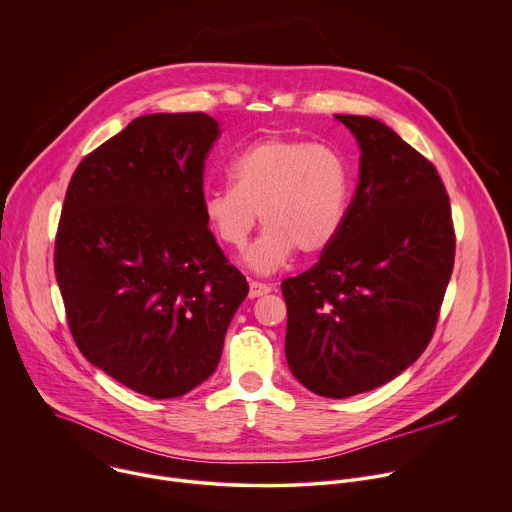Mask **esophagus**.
I'll return each mask as SVG.
<instances>
[{"label":"esophagus","instance_id":"34e87169","mask_svg":"<svg viewBox=\"0 0 512 512\" xmlns=\"http://www.w3.org/2000/svg\"><path fill=\"white\" fill-rule=\"evenodd\" d=\"M270 290H272V286H270V284L256 282V280H252V282H250V298H260V296L268 294Z\"/></svg>","mask_w":512,"mask_h":512}]
</instances>
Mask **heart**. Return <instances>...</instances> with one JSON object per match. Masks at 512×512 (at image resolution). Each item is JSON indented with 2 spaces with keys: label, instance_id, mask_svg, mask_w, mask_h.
Here are the masks:
<instances>
[{
  "label": "heart",
  "instance_id": "b5f03b06",
  "mask_svg": "<svg viewBox=\"0 0 512 512\" xmlns=\"http://www.w3.org/2000/svg\"><path fill=\"white\" fill-rule=\"evenodd\" d=\"M230 184L210 188L202 214L214 236L242 250L262 216L246 262L260 274L282 268L296 250L324 252L340 234L350 204V168L326 144L270 136L246 146L228 168Z\"/></svg>",
  "mask_w": 512,
  "mask_h": 512
}]
</instances>
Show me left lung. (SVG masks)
<instances>
[{
	"instance_id": "left-lung-1",
	"label": "left lung",
	"mask_w": 512,
	"mask_h": 512,
	"mask_svg": "<svg viewBox=\"0 0 512 512\" xmlns=\"http://www.w3.org/2000/svg\"><path fill=\"white\" fill-rule=\"evenodd\" d=\"M360 144V180L338 238L286 278V360L308 390L348 398L406 370L428 346L454 266L448 194L386 124L338 114Z\"/></svg>"
}]
</instances>
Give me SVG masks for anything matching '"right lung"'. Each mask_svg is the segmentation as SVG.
<instances>
[{"mask_svg": "<svg viewBox=\"0 0 512 512\" xmlns=\"http://www.w3.org/2000/svg\"><path fill=\"white\" fill-rule=\"evenodd\" d=\"M218 136L202 112L136 118L80 162L58 224L54 268L74 342L158 400L214 374L248 296L202 214Z\"/></svg>", "mask_w": 512, "mask_h": 512, "instance_id": "1", "label": "right lung"}]
</instances>
